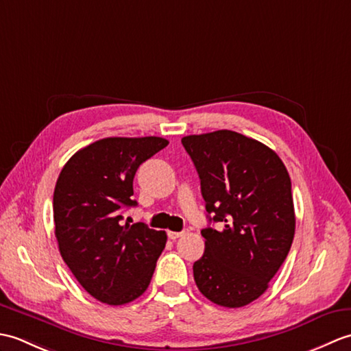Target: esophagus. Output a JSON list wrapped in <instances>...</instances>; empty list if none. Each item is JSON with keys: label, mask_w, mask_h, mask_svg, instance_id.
Here are the masks:
<instances>
[{"label": "esophagus", "mask_w": 351, "mask_h": 351, "mask_svg": "<svg viewBox=\"0 0 351 351\" xmlns=\"http://www.w3.org/2000/svg\"><path fill=\"white\" fill-rule=\"evenodd\" d=\"M185 234H189V229H184V230H181V232H173V230H169V232H167L170 240H176V238H180Z\"/></svg>", "instance_id": "obj_1"}]
</instances>
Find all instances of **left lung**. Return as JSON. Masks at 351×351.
I'll list each match as a JSON object with an SVG mask.
<instances>
[{"mask_svg":"<svg viewBox=\"0 0 351 351\" xmlns=\"http://www.w3.org/2000/svg\"><path fill=\"white\" fill-rule=\"evenodd\" d=\"M182 146L200 180L208 219L204 256L193 265L208 300L241 308L265 293L291 249L295 215L285 164L270 147L220 130L187 136Z\"/></svg>","mask_w":351,"mask_h":351,"instance_id":"left-lung-1","label":"left lung"}]
</instances>
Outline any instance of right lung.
<instances>
[{"instance_id":"right-lung-1","label":"right lung","mask_w":351,"mask_h":351,"mask_svg":"<svg viewBox=\"0 0 351 351\" xmlns=\"http://www.w3.org/2000/svg\"><path fill=\"white\" fill-rule=\"evenodd\" d=\"M169 145L161 137H108L64 164L56 184V238L80 285L102 303H130L145 293L166 245L164 230L122 223L136 206L132 181L141 162Z\"/></svg>"}]
</instances>
